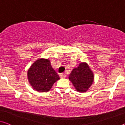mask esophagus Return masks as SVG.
<instances>
[{
	"mask_svg": "<svg viewBox=\"0 0 125 125\" xmlns=\"http://www.w3.org/2000/svg\"><path fill=\"white\" fill-rule=\"evenodd\" d=\"M66 76H67V75L64 73H61L60 74V77L61 78H66Z\"/></svg>",
	"mask_w": 125,
	"mask_h": 125,
	"instance_id": "esophagus-1",
	"label": "esophagus"
}]
</instances>
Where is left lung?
<instances>
[{
	"label": "left lung",
	"mask_w": 125,
	"mask_h": 125,
	"mask_svg": "<svg viewBox=\"0 0 125 125\" xmlns=\"http://www.w3.org/2000/svg\"><path fill=\"white\" fill-rule=\"evenodd\" d=\"M94 73L86 63L79 64L74 68L69 76V80L71 81L77 92H86L92 86L94 82Z\"/></svg>",
	"instance_id": "left-lung-1"
}]
</instances>
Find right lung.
<instances>
[{
  "mask_svg": "<svg viewBox=\"0 0 125 125\" xmlns=\"http://www.w3.org/2000/svg\"><path fill=\"white\" fill-rule=\"evenodd\" d=\"M27 79L34 90L47 92L60 78L52 68L49 59L40 58L35 61L29 69Z\"/></svg>",
  "mask_w": 125,
  "mask_h": 125,
  "instance_id": "right-lung-1",
  "label": "right lung"
}]
</instances>
